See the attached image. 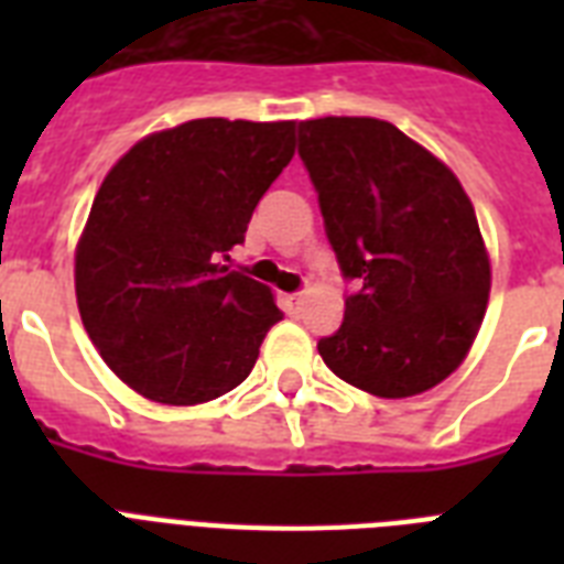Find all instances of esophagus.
I'll use <instances>...</instances> for the list:
<instances>
[{
    "mask_svg": "<svg viewBox=\"0 0 564 564\" xmlns=\"http://www.w3.org/2000/svg\"><path fill=\"white\" fill-rule=\"evenodd\" d=\"M283 307H286V313H301V307H304V295H301V292L283 295Z\"/></svg>",
    "mask_w": 564,
    "mask_h": 564,
    "instance_id": "1",
    "label": "esophagus"
}]
</instances>
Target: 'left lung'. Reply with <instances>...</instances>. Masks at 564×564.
<instances>
[{
    "mask_svg": "<svg viewBox=\"0 0 564 564\" xmlns=\"http://www.w3.org/2000/svg\"><path fill=\"white\" fill-rule=\"evenodd\" d=\"M299 154L343 278L360 286L339 330L318 339L322 360L380 398L427 392L465 360L489 304V254L463 184L371 117L299 122Z\"/></svg>",
    "mask_w": 564,
    "mask_h": 564,
    "instance_id": "8db88e82",
    "label": "left lung"
}]
</instances>
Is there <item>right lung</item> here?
Listing matches in <instances>:
<instances>
[{"instance_id":"1","label":"right lung","mask_w":564,"mask_h":564,"mask_svg":"<svg viewBox=\"0 0 564 564\" xmlns=\"http://www.w3.org/2000/svg\"><path fill=\"white\" fill-rule=\"evenodd\" d=\"M295 154V122L193 119L140 140L101 181L75 251L82 322L110 371L189 406L251 375L283 313L225 265Z\"/></svg>"}]
</instances>
